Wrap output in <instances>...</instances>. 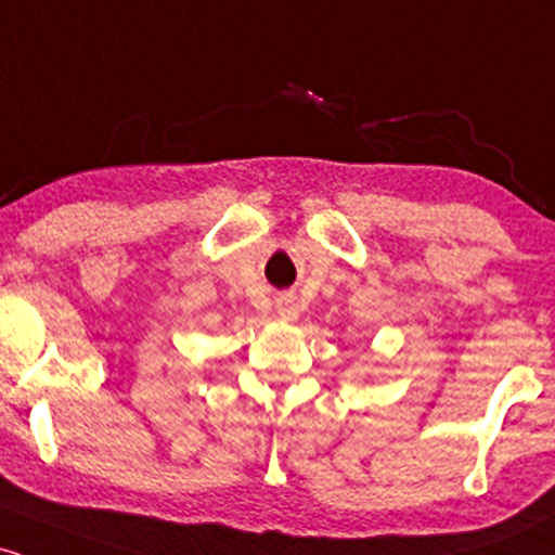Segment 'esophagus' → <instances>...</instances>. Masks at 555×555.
<instances>
[{
  "label": "esophagus",
  "instance_id": "esophagus-1",
  "mask_svg": "<svg viewBox=\"0 0 555 555\" xmlns=\"http://www.w3.org/2000/svg\"><path fill=\"white\" fill-rule=\"evenodd\" d=\"M276 310H279V315L284 318V321H297L299 310H297L295 295H282V297H276Z\"/></svg>",
  "mask_w": 555,
  "mask_h": 555
}]
</instances>
